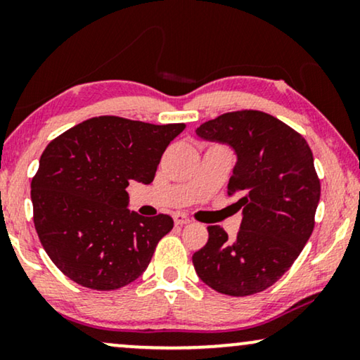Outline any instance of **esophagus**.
Returning a JSON list of instances; mask_svg holds the SVG:
<instances>
[{"mask_svg": "<svg viewBox=\"0 0 360 360\" xmlns=\"http://www.w3.org/2000/svg\"><path fill=\"white\" fill-rule=\"evenodd\" d=\"M174 221H175V224L184 226V224H188L190 223V218L186 214H184V213H175L174 214Z\"/></svg>", "mask_w": 360, "mask_h": 360, "instance_id": "obj_1", "label": "esophagus"}]
</instances>
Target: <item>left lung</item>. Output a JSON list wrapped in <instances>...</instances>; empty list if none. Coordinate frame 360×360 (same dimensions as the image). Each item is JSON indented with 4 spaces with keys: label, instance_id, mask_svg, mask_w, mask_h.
<instances>
[{
    "label": "left lung",
    "instance_id": "1",
    "mask_svg": "<svg viewBox=\"0 0 360 360\" xmlns=\"http://www.w3.org/2000/svg\"><path fill=\"white\" fill-rule=\"evenodd\" d=\"M196 136L238 155L228 195L243 210L234 239L208 226V243L193 254L196 274L231 297L264 292L292 267L313 233L321 185L311 149L285 122L254 110L206 121Z\"/></svg>",
    "mask_w": 360,
    "mask_h": 360
}]
</instances>
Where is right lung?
<instances>
[{
  "mask_svg": "<svg viewBox=\"0 0 360 360\" xmlns=\"http://www.w3.org/2000/svg\"><path fill=\"white\" fill-rule=\"evenodd\" d=\"M184 129V122L100 116L46 147L31 181L34 226L63 275L91 290H117L141 277L174 219L129 211L126 188L131 180H154L162 154Z\"/></svg>",
  "mask_w": 360,
  "mask_h": 360,
  "instance_id": "right-lung-1",
  "label": "right lung"
}]
</instances>
